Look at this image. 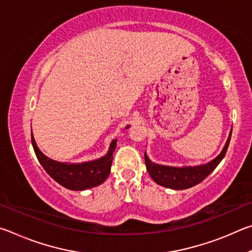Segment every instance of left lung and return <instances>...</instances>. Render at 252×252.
I'll return each mask as SVG.
<instances>
[{
    "label": "left lung",
    "instance_id": "8db88e82",
    "mask_svg": "<svg viewBox=\"0 0 252 252\" xmlns=\"http://www.w3.org/2000/svg\"><path fill=\"white\" fill-rule=\"evenodd\" d=\"M231 132L232 131H230L229 138L224 144L222 151L220 152V155L209 162V163L197 165V167L177 168L157 164L155 162H151L148 156L144 153V161H146L148 172L153 179V181H156L158 185L170 188V189L183 190L198 185L217 168V165L224 158L228 150L230 139H231Z\"/></svg>",
    "mask_w": 252,
    "mask_h": 252
}]
</instances>
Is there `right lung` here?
I'll return each mask as SVG.
<instances>
[{
    "instance_id": "obj_1",
    "label": "right lung",
    "mask_w": 252,
    "mask_h": 252,
    "mask_svg": "<svg viewBox=\"0 0 252 252\" xmlns=\"http://www.w3.org/2000/svg\"><path fill=\"white\" fill-rule=\"evenodd\" d=\"M31 140L34 152H35L37 160L42 167L50 174L51 178L66 189L79 191L90 189V188L103 183L105 179L109 177L113 160V152L117 147V139L111 142L109 151L104 157L93 161L75 164L62 163V162L50 159L37 148L33 134H31Z\"/></svg>"
}]
</instances>
